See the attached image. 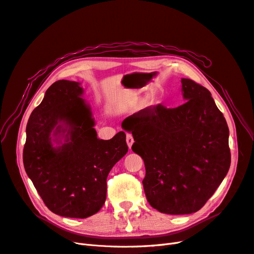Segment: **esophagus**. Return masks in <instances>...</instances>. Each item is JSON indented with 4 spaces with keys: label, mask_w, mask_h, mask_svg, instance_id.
I'll return each mask as SVG.
<instances>
[{
    "label": "esophagus",
    "mask_w": 254,
    "mask_h": 254,
    "mask_svg": "<svg viewBox=\"0 0 254 254\" xmlns=\"http://www.w3.org/2000/svg\"><path fill=\"white\" fill-rule=\"evenodd\" d=\"M126 141H127V145H128L129 149H131V147H132V145H133V143H134L133 136L128 133V134L126 135Z\"/></svg>",
    "instance_id": "esophagus-1"
}]
</instances>
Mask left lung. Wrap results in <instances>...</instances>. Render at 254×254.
<instances>
[{
    "mask_svg": "<svg viewBox=\"0 0 254 254\" xmlns=\"http://www.w3.org/2000/svg\"><path fill=\"white\" fill-rule=\"evenodd\" d=\"M181 84L185 104L150 106L122 123L135 140L131 149L144 159L148 202L168 215L198 211L230 167L229 129L210 92L190 79Z\"/></svg>",
    "mask_w": 254,
    "mask_h": 254,
    "instance_id": "1",
    "label": "left lung"
}]
</instances>
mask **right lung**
Wrapping results in <instances>:
<instances>
[{
  "mask_svg": "<svg viewBox=\"0 0 254 254\" xmlns=\"http://www.w3.org/2000/svg\"><path fill=\"white\" fill-rule=\"evenodd\" d=\"M79 82L58 80L29 118L23 161L28 177L54 214L84 219L106 200L108 173L128 151L120 131L97 137L92 108Z\"/></svg>",
  "mask_w": 254,
  "mask_h": 254,
  "instance_id": "1",
  "label": "right lung"
}]
</instances>
